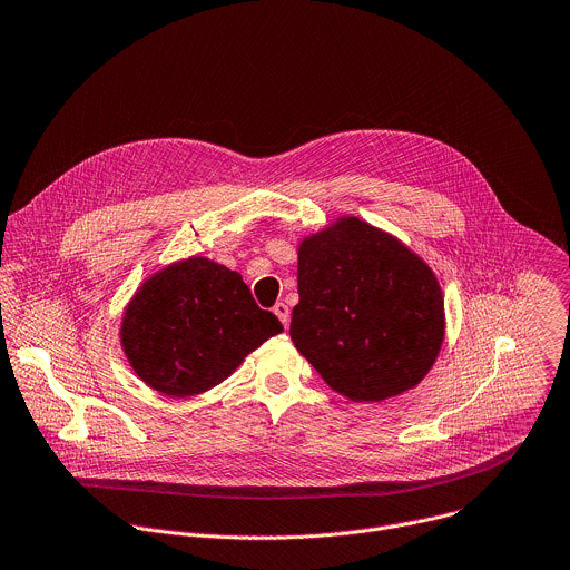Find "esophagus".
Masks as SVG:
<instances>
[{"label":"esophagus","instance_id":"34e87169","mask_svg":"<svg viewBox=\"0 0 570 570\" xmlns=\"http://www.w3.org/2000/svg\"><path fill=\"white\" fill-rule=\"evenodd\" d=\"M273 313L279 317V322H282L284 326H288V322H291V308H288L284 302H277V304L273 306Z\"/></svg>","mask_w":570,"mask_h":570}]
</instances>
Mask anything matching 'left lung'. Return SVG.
I'll use <instances>...</instances> for the list:
<instances>
[{"label":"left lung","mask_w":570,"mask_h":570,"mask_svg":"<svg viewBox=\"0 0 570 570\" xmlns=\"http://www.w3.org/2000/svg\"><path fill=\"white\" fill-rule=\"evenodd\" d=\"M291 340L324 383L353 403L414 390L445 337L434 271L394 235L337 217L297 246Z\"/></svg>","instance_id":"left-lung-1"}]
</instances>
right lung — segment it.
Here are the masks:
<instances>
[{
    "instance_id": "obj_1",
    "label": "right lung",
    "mask_w": 570,
    "mask_h": 570,
    "mask_svg": "<svg viewBox=\"0 0 570 570\" xmlns=\"http://www.w3.org/2000/svg\"><path fill=\"white\" fill-rule=\"evenodd\" d=\"M282 331L237 271L208 257H185L136 288L118 337L147 387L189 399L224 383L248 353Z\"/></svg>"
}]
</instances>
